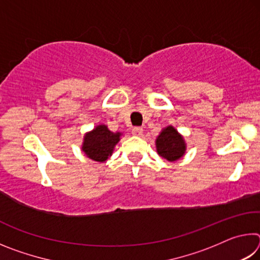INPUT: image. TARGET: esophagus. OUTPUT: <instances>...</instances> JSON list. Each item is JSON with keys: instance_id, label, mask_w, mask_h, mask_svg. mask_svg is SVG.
I'll return each instance as SVG.
<instances>
[{"instance_id": "34e87169", "label": "esophagus", "mask_w": 260, "mask_h": 260, "mask_svg": "<svg viewBox=\"0 0 260 260\" xmlns=\"http://www.w3.org/2000/svg\"><path fill=\"white\" fill-rule=\"evenodd\" d=\"M142 133H143V129L141 128V127H134V128L132 129V134L135 135V136L142 135Z\"/></svg>"}]
</instances>
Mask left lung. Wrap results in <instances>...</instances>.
I'll return each instance as SVG.
<instances>
[{
    "label": "left lung",
    "mask_w": 260,
    "mask_h": 260,
    "mask_svg": "<svg viewBox=\"0 0 260 260\" xmlns=\"http://www.w3.org/2000/svg\"><path fill=\"white\" fill-rule=\"evenodd\" d=\"M157 152L169 161L178 160L186 151L182 136L172 126L166 127L156 140Z\"/></svg>",
    "instance_id": "8db88e82"
}]
</instances>
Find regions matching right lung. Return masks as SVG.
<instances>
[{
	"label": "right lung",
	"instance_id": "right-lung-1",
	"mask_svg": "<svg viewBox=\"0 0 260 260\" xmlns=\"http://www.w3.org/2000/svg\"><path fill=\"white\" fill-rule=\"evenodd\" d=\"M119 138L120 133H112L105 125H100L90 133L86 134L82 150L90 159L105 161L112 155L113 148Z\"/></svg>",
	"mask_w": 260,
	"mask_h": 260
}]
</instances>
